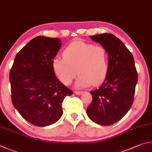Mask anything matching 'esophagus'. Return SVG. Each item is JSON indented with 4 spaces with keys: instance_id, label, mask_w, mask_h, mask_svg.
<instances>
[{
    "instance_id": "34e87169",
    "label": "esophagus",
    "mask_w": 152,
    "mask_h": 152,
    "mask_svg": "<svg viewBox=\"0 0 152 152\" xmlns=\"http://www.w3.org/2000/svg\"><path fill=\"white\" fill-rule=\"evenodd\" d=\"M74 94L75 95H81L82 94H83V92L82 91H75Z\"/></svg>"
}]
</instances>
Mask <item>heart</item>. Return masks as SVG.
Listing matches in <instances>:
<instances>
[{"mask_svg":"<svg viewBox=\"0 0 152 152\" xmlns=\"http://www.w3.org/2000/svg\"><path fill=\"white\" fill-rule=\"evenodd\" d=\"M63 57L55 58L52 66L57 78L66 86L72 83L77 72L79 76L75 87L77 89L102 83L107 75L108 55L101 45L75 41L65 48Z\"/></svg>","mask_w":152,"mask_h":152,"instance_id":"1","label":"heart"}]
</instances>
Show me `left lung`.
I'll use <instances>...</instances> for the list:
<instances>
[{
    "instance_id": "1",
    "label": "left lung",
    "mask_w": 152,
    "mask_h": 152,
    "mask_svg": "<svg viewBox=\"0 0 152 152\" xmlns=\"http://www.w3.org/2000/svg\"><path fill=\"white\" fill-rule=\"evenodd\" d=\"M90 37L107 51L108 71L102 86L90 92L93 100L87 113L95 123L110 126L120 120L134 102L137 82L134 58L124 42L112 34Z\"/></svg>"
}]
</instances>
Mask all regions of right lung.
I'll list each match as a JSON object with an SVG mask.
<instances>
[{
    "label": "right lung",
    "instance_id": "add662e5",
    "mask_svg": "<svg viewBox=\"0 0 152 152\" xmlns=\"http://www.w3.org/2000/svg\"><path fill=\"white\" fill-rule=\"evenodd\" d=\"M61 47L60 39L37 37L17 53L10 69L12 104L34 126L57 122L63 115L64 99L73 94L53 69L52 61Z\"/></svg>",
    "mask_w": 152,
    "mask_h": 152
}]
</instances>
